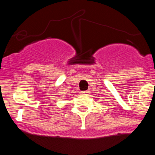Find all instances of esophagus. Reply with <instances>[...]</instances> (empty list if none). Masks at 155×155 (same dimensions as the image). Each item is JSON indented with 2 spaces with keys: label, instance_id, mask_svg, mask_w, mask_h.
<instances>
[{
  "label": "esophagus",
  "instance_id": "obj_1",
  "mask_svg": "<svg viewBox=\"0 0 155 155\" xmlns=\"http://www.w3.org/2000/svg\"><path fill=\"white\" fill-rule=\"evenodd\" d=\"M81 93L84 94V95H88V94L89 93V90H87V91H83V92H81Z\"/></svg>",
  "mask_w": 155,
  "mask_h": 155
}]
</instances>
